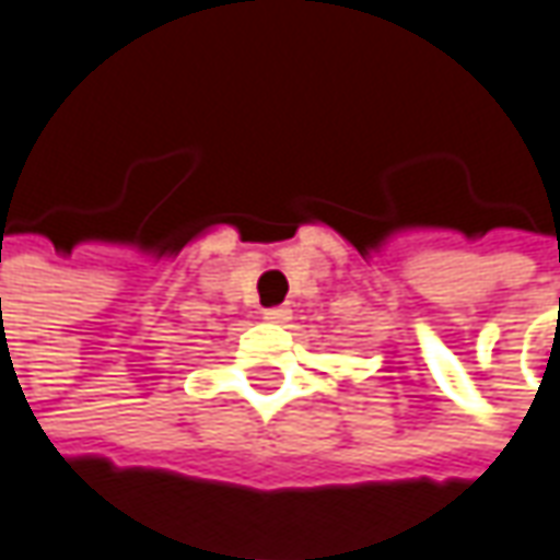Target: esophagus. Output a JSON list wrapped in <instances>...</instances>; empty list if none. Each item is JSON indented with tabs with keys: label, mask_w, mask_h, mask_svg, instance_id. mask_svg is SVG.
<instances>
[{
	"label": "esophagus",
	"mask_w": 560,
	"mask_h": 560,
	"mask_svg": "<svg viewBox=\"0 0 560 560\" xmlns=\"http://www.w3.org/2000/svg\"><path fill=\"white\" fill-rule=\"evenodd\" d=\"M265 314V320H271V324H287L289 317H292V311L287 305H277V307H265L261 311Z\"/></svg>",
	"instance_id": "34e87169"
}]
</instances>
